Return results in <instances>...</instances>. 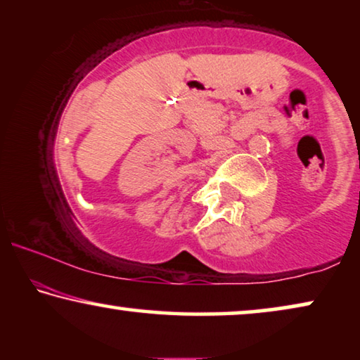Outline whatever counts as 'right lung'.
<instances>
[{
    "instance_id": "add662e5",
    "label": "right lung",
    "mask_w": 360,
    "mask_h": 360,
    "mask_svg": "<svg viewBox=\"0 0 360 360\" xmlns=\"http://www.w3.org/2000/svg\"><path fill=\"white\" fill-rule=\"evenodd\" d=\"M49 176H51V185L53 190H58L60 191V186H58V181H57V175H56V170H53V167H51V174H49Z\"/></svg>"
}]
</instances>
